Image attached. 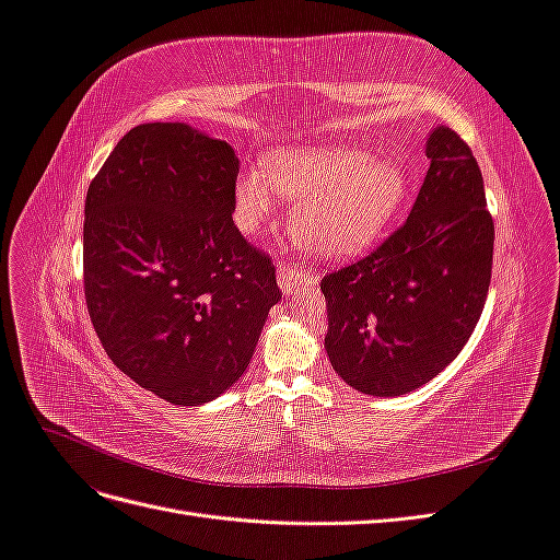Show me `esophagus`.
Returning <instances> with one entry per match:
<instances>
[{
    "label": "esophagus",
    "mask_w": 560,
    "mask_h": 560,
    "mask_svg": "<svg viewBox=\"0 0 560 560\" xmlns=\"http://www.w3.org/2000/svg\"><path fill=\"white\" fill-rule=\"evenodd\" d=\"M278 284H280V290L292 292V290H296V287L315 284V278L311 273H303V270H299L290 261H278Z\"/></svg>",
    "instance_id": "34e87169"
}]
</instances>
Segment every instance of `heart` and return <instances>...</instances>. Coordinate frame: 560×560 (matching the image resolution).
<instances>
[{"instance_id":"b5f03b06","label":"heart","mask_w":560,"mask_h":560,"mask_svg":"<svg viewBox=\"0 0 560 560\" xmlns=\"http://www.w3.org/2000/svg\"><path fill=\"white\" fill-rule=\"evenodd\" d=\"M299 200L292 212L296 243L322 259H346L366 249L401 210L409 175L393 159L336 144L280 151L266 175L245 173L235 202L245 229H257L276 210L278 197Z\"/></svg>"}]
</instances>
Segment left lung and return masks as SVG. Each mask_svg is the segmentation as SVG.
I'll return each instance as SVG.
<instances>
[{"label": "left lung", "mask_w": 560, "mask_h": 560, "mask_svg": "<svg viewBox=\"0 0 560 560\" xmlns=\"http://www.w3.org/2000/svg\"><path fill=\"white\" fill-rule=\"evenodd\" d=\"M413 210L369 257L322 278L325 348L350 387L399 397L460 354L481 317L493 268V217L460 135L436 126Z\"/></svg>", "instance_id": "obj_1"}]
</instances>
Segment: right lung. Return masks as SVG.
Segmentation results:
<instances>
[{
  "instance_id": "obj_1",
  "label": "right lung",
  "mask_w": 560,
  "mask_h": 560,
  "mask_svg": "<svg viewBox=\"0 0 560 560\" xmlns=\"http://www.w3.org/2000/svg\"><path fill=\"white\" fill-rule=\"evenodd\" d=\"M238 156L186 124L126 132L89 186L83 292L109 360L161 399L219 397L280 301L276 266L235 229Z\"/></svg>"
}]
</instances>
